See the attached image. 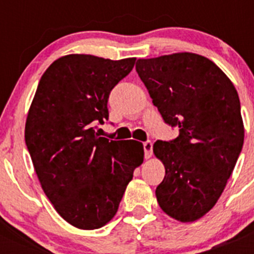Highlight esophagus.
I'll return each instance as SVG.
<instances>
[{
  "label": "esophagus",
  "instance_id": "obj_1",
  "mask_svg": "<svg viewBox=\"0 0 254 254\" xmlns=\"http://www.w3.org/2000/svg\"><path fill=\"white\" fill-rule=\"evenodd\" d=\"M143 151H145V158H151L152 155V142L151 141H146L143 142Z\"/></svg>",
  "mask_w": 254,
  "mask_h": 254
}]
</instances>
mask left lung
<instances>
[{
    "mask_svg": "<svg viewBox=\"0 0 254 254\" xmlns=\"http://www.w3.org/2000/svg\"><path fill=\"white\" fill-rule=\"evenodd\" d=\"M136 71L164 122L179 128L178 137L152 147L165 167L158 203L173 219L196 221L217 202L243 147L239 96L228 76L196 53L141 58Z\"/></svg>",
    "mask_w": 254,
    "mask_h": 254,
    "instance_id": "1",
    "label": "left lung"
}]
</instances>
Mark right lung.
Returning a JSON list of instances; mask_svg holds the SVG:
<instances>
[{
	"label": "right lung",
	"mask_w": 254,
	"mask_h": 254,
	"mask_svg": "<svg viewBox=\"0 0 254 254\" xmlns=\"http://www.w3.org/2000/svg\"><path fill=\"white\" fill-rule=\"evenodd\" d=\"M136 58L105 60L68 55L40 78L25 125L35 173L53 207L67 223L99 229L116 215L133 170L143 161L142 143L100 137L112 89Z\"/></svg>",
	"instance_id": "right-lung-1"
}]
</instances>
